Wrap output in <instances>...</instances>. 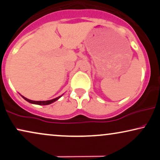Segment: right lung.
Masks as SVG:
<instances>
[{
  "label": "right lung",
  "instance_id": "right-lung-1",
  "mask_svg": "<svg viewBox=\"0 0 160 160\" xmlns=\"http://www.w3.org/2000/svg\"><path fill=\"white\" fill-rule=\"evenodd\" d=\"M21 96L22 97V98H24L25 100H26V101H28V102H29L31 103H34V104H37V105H48V104H51V103H52L53 102H55L56 101H57L58 99H59V98H61V96H59L57 97V98H53L52 99V100H49V101H32V100H29V99L25 98L24 96H22V95H21Z\"/></svg>",
  "mask_w": 160,
  "mask_h": 160
}]
</instances>
